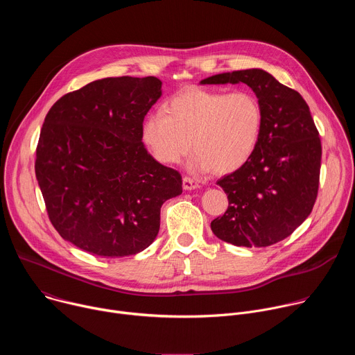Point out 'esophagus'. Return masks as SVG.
<instances>
[{
    "label": "esophagus",
    "instance_id": "obj_1",
    "mask_svg": "<svg viewBox=\"0 0 355 355\" xmlns=\"http://www.w3.org/2000/svg\"><path fill=\"white\" fill-rule=\"evenodd\" d=\"M182 187H184L185 191H191V189H196L199 187V184L195 180H192L191 177H184L182 178Z\"/></svg>",
    "mask_w": 355,
    "mask_h": 355
}]
</instances>
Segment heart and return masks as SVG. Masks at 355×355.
Returning a JSON list of instances; mask_svg holds the SVG:
<instances>
[{
	"label": "heart",
	"mask_w": 355,
	"mask_h": 355,
	"mask_svg": "<svg viewBox=\"0 0 355 355\" xmlns=\"http://www.w3.org/2000/svg\"><path fill=\"white\" fill-rule=\"evenodd\" d=\"M264 125L260 101L248 91L187 88L141 125V140L159 163L177 164L195 148L193 171L230 174L254 153Z\"/></svg>",
	"instance_id": "heart-1"
}]
</instances>
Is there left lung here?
Here are the masks:
<instances>
[{"label": "left lung", "instance_id": "8db88e82", "mask_svg": "<svg viewBox=\"0 0 355 355\" xmlns=\"http://www.w3.org/2000/svg\"><path fill=\"white\" fill-rule=\"evenodd\" d=\"M247 84L260 101L264 125L251 159L218 181L229 199L211 223L220 240L267 247L293 233L311 215L318 196L322 144L302 95L261 69L222 73L200 84Z\"/></svg>", "mask_w": 355, "mask_h": 355}]
</instances>
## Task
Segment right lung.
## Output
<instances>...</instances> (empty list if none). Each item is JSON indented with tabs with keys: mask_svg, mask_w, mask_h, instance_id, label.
Instances as JSON below:
<instances>
[{
	"mask_svg": "<svg viewBox=\"0 0 355 355\" xmlns=\"http://www.w3.org/2000/svg\"><path fill=\"white\" fill-rule=\"evenodd\" d=\"M162 96L156 77H110L63 95L44 118L35 173L59 234L99 257L137 254L155 241L160 209L181 174L141 141Z\"/></svg>",
	"mask_w": 355,
	"mask_h": 355,
	"instance_id": "right-lung-1",
	"label": "right lung"
}]
</instances>
